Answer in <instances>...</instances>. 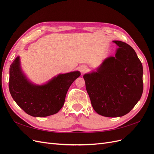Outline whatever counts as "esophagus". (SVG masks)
<instances>
[{"instance_id": "esophagus-1", "label": "esophagus", "mask_w": 154, "mask_h": 154, "mask_svg": "<svg viewBox=\"0 0 154 154\" xmlns=\"http://www.w3.org/2000/svg\"><path fill=\"white\" fill-rule=\"evenodd\" d=\"M87 67L86 66H83V67H81L80 69V71L82 73H84L85 72L87 71Z\"/></svg>"}]
</instances>
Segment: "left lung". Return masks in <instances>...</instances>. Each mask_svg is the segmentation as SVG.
<instances>
[{
	"label": "left lung",
	"instance_id": "8db88e82",
	"mask_svg": "<svg viewBox=\"0 0 154 154\" xmlns=\"http://www.w3.org/2000/svg\"><path fill=\"white\" fill-rule=\"evenodd\" d=\"M115 57L106 59L97 72L83 76L93 109L105 117L128 114L143 91V66L134 49L122 41Z\"/></svg>",
	"mask_w": 154,
	"mask_h": 154
}]
</instances>
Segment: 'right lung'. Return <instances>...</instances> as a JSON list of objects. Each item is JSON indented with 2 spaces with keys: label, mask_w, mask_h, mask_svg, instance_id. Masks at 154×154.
Segmentation results:
<instances>
[{
  "label": "right lung",
  "mask_w": 154,
  "mask_h": 154,
  "mask_svg": "<svg viewBox=\"0 0 154 154\" xmlns=\"http://www.w3.org/2000/svg\"><path fill=\"white\" fill-rule=\"evenodd\" d=\"M80 76L78 71L59 74L44 85H35L22 73L19 57L10 68L9 89L17 104L33 117H45L57 113L63 106L72 82Z\"/></svg>",
  "instance_id": "right-lung-1"
}]
</instances>
